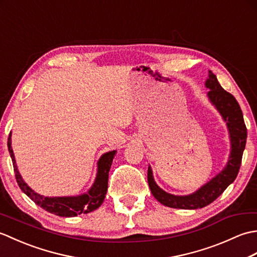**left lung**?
I'll return each instance as SVG.
<instances>
[{
    "label": "left lung",
    "mask_w": 257,
    "mask_h": 257,
    "mask_svg": "<svg viewBox=\"0 0 257 257\" xmlns=\"http://www.w3.org/2000/svg\"><path fill=\"white\" fill-rule=\"evenodd\" d=\"M209 97L212 105L221 113L226 122L231 140V154L225 168L210 180L209 182L189 195H173L158 187L152 174V169L148 168V183L152 195L161 204L174 207V209L195 210L201 209L212 203L224 192V190L235 180L241 167L243 151L246 144L247 129L244 123L243 113L238 102L230 92L222 88L216 76L212 72L209 73V78L205 81Z\"/></svg>",
    "instance_id": "obj_1"
}]
</instances>
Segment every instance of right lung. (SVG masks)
Listing matches in <instances>:
<instances>
[{"label": "right lung", "mask_w": 257, "mask_h": 257, "mask_svg": "<svg viewBox=\"0 0 257 257\" xmlns=\"http://www.w3.org/2000/svg\"><path fill=\"white\" fill-rule=\"evenodd\" d=\"M11 145H12V140H11L10 134L8 139V148L10 156L12 158L15 178L16 181H18L19 187L32 201H34L38 206L42 207V209H44L45 211L53 213V214L58 216L73 217L81 214V213L87 214V213L98 209V207L102 204L108 189V174L109 170H110L113 157L117 152L116 150L106 152V154H103L100 157V159L98 160L97 176L94 184L91 185L88 192L76 196H53V198H50V196H44L34 192V191L24 182V180L22 179L21 174L18 170L13 149Z\"/></svg>", "instance_id": "obj_1"}]
</instances>
